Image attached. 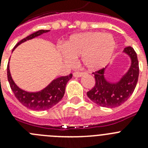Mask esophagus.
I'll list each match as a JSON object with an SVG mask.
<instances>
[{"mask_svg":"<svg viewBox=\"0 0 148 148\" xmlns=\"http://www.w3.org/2000/svg\"><path fill=\"white\" fill-rule=\"evenodd\" d=\"M83 75H84V73H80V72H75V73H73V76L76 77V78H79V77H82Z\"/></svg>","mask_w":148,"mask_h":148,"instance_id":"esophagus-1","label":"esophagus"}]
</instances>
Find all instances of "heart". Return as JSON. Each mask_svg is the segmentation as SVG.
Instances as JSON below:
<instances>
[{"mask_svg": "<svg viewBox=\"0 0 148 148\" xmlns=\"http://www.w3.org/2000/svg\"><path fill=\"white\" fill-rule=\"evenodd\" d=\"M115 45L114 39L109 34L87 32L72 35L63 46L64 60L69 62L81 57L84 67L97 70L111 60Z\"/></svg>", "mask_w": 148, "mask_h": 148, "instance_id": "b5f03b06", "label": "heart"}]
</instances>
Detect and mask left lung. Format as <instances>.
<instances>
[{"instance_id":"8db88e82","label":"left lung","mask_w":148,"mask_h":148,"mask_svg":"<svg viewBox=\"0 0 148 148\" xmlns=\"http://www.w3.org/2000/svg\"><path fill=\"white\" fill-rule=\"evenodd\" d=\"M130 58V66L117 82L107 80L105 72L108 66L93 73L96 84L87 93L88 98L102 107L115 108L124 103L134 91L138 79L139 67L136 51L127 46L123 51Z\"/></svg>"}]
</instances>
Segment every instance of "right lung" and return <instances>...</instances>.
<instances>
[{
	"instance_id": "1",
	"label": "right lung",
	"mask_w": 148,
	"mask_h": 148,
	"mask_svg": "<svg viewBox=\"0 0 148 148\" xmlns=\"http://www.w3.org/2000/svg\"><path fill=\"white\" fill-rule=\"evenodd\" d=\"M50 31L49 30H40L34 32L32 34L29 35L25 39L21 40L15 45L12 49V51L20 44L23 43L29 40H32L34 38L39 36L42 34ZM10 60L7 65V79L10 83V88L12 92L15 94V97L24 106L30 108L31 110L44 111L52 108L55 105L61 100L65 93L66 85L72 79L73 74H69L66 76L58 77L57 79L51 81V82L40 91L29 92L22 90L17 86V84L14 82L13 79L11 76L10 71Z\"/></svg>"
}]
</instances>
